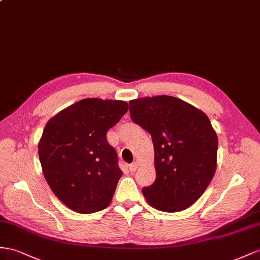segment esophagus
<instances>
[{"instance_id": "esophagus-1", "label": "esophagus", "mask_w": 260, "mask_h": 260, "mask_svg": "<svg viewBox=\"0 0 260 260\" xmlns=\"http://www.w3.org/2000/svg\"><path fill=\"white\" fill-rule=\"evenodd\" d=\"M138 168V162L137 161H134V162H132L129 166H128V169H129V171H135L136 169Z\"/></svg>"}]
</instances>
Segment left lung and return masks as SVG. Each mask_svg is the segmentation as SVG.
<instances>
[{
  "instance_id": "1",
  "label": "left lung",
  "mask_w": 260,
  "mask_h": 260,
  "mask_svg": "<svg viewBox=\"0 0 260 260\" xmlns=\"http://www.w3.org/2000/svg\"><path fill=\"white\" fill-rule=\"evenodd\" d=\"M132 121L151 135L156 179L143 188L157 210L178 212L203 194L216 169L217 136L209 117L182 100L158 95L129 102Z\"/></svg>"
}]
</instances>
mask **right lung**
Returning a JSON list of instances; mask_svg holds the SVG:
<instances>
[{"label": "right lung", "instance_id": "1", "mask_svg": "<svg viewBox=\"0 0 260 260\" xmlns=\"http://www.w3.org/2000/svg\"><path fill=\"white\" fill-rule=\"evenodd\" d=\"M127 110L124 101L84 99L46 124L39 160L50 189L69 209L90 214L111 203L122 171L106 132Z\"/></svg>", "mask_w": 260, "mask_h": 260}]
</instances>
